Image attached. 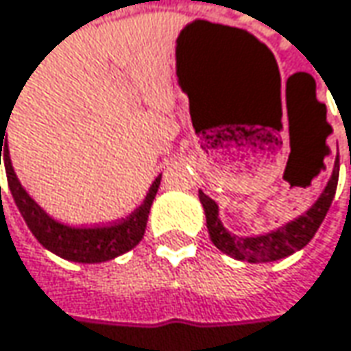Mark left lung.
Here are the masks:
<instances>
[{
	"label": "left lung",
	"instance_id": "1",
	"mask_svg": "<svg viewBox=\"0 0 351 351\" xmlns=\"http://www.w3.org/2000/svg\"><path fill=\"white\" fill-rule=\"evenodd\" d=\"M336 186H338V173L334 171L324 193L312 204V208H308L302 217L294 218L292 222L280 226L278 230H272L268 234L246 238L230 234L222 226V222L218 218V204L213 198H208L202 191L198 193V198H200L204 215H206V228H208L213 244L228 256L256 264V262H274V260L290 256L296 250L304 248L318 232L322 220L328 215L330 204L336 195Z\"/></svg>",
	"mask_w": 351,
	"mask_h": 351
}]
</instances>
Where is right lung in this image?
I'll return each mask as SVG.
<instances>
[{
    "label": "right lung",
    "instance_id": "1",
    "mask_svg": "<svg viewBox=\"0 0 351 351\" xmlns=\"http://www.w3.org/2000/svg\"><path fill=\"white\" fill-rule=\"evenodd\" d=\"M5 129L8 127H0V162L3 160L5 165L11 196L25 224L33 232V237L39 240V244H43L53 254L65 260L81 262V264H97V262H107V260L121 256L141 242V238L145 237L151 204L155 200L158 184H160V175L156 176L155 182L151 184L143 204L127 218L113 222L109 226H91V228L67 226L49 217L17 180V175L11 167L8 143L3 141Z\"/></svg>",
    "mask_w": 351,
    "mask_h": 351
}]
</instances>
